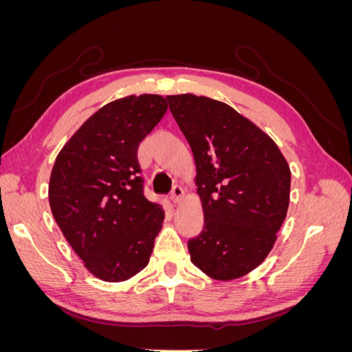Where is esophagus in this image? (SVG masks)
<instances>
[{
  "mask_svg": "<svg viewBox=\"0 0 352 352\" xmlns=\"http://www.w3.org/2000/svg\"><path fill=\"white\" fill-rule=\"evenodd\" d=\"M184 194H185L184 188L179 186V185H175L173 189H172V194H170V199H172V201L175 202V204H176V202H179L180 199H182Z\"/></svg>",
  "mask_w": 352,
  "mask_h": 352,
  "instance_id": "obj_1",
  "label": "esophagus"
}]
</instances>
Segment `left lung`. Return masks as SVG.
I'll list each match as a JSON object with an SVG mask.
<instances>
[{
    "mask_svg": "<svg viewBox=\"0 0 352 352\" xmlns=\"http://www.w3.org/2000/svg\"><path fill=\"white\" fill-rule=\"evenodd\" d=\"M166 98L192 150L204 210L201 233L188 241L190 261L212 279H238L273 248L289 206V166L230 105L192 94Z\"/></svg>",
    "mask_w": 352,
    "mask_h": 352,
    "instance_id": "8db88e82",
    "label": "left lung"
}]
</instances>
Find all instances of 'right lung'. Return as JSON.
<instances>
[{
  "label": "right lung",
  "mask_w": 352,
  "mask_h": 352,
  "mask_svg": "<svg viewBox=\"0 0 352 352\" xmlns=\"http://www.w3.org/2000/svg\"><path fill=\"white\" fill-rule=\"evenodd\" d=\"M166 111V100L154 94L105 104L63 146L52 167V216L101 280H127L150 261L164 210L144 195L138 146Z\"/></svg>",
  "instance_id": "add662e5"
}]
</instances>
